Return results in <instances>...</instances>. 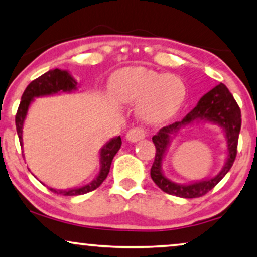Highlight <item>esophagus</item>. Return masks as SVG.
<instances>
[{
    "label": "esophagus",
    "instance_id": "1",
    "mask_svg": "<svg viewBox=\"0 0 257 257\" xmlns=\"http://www.w3.org/2000/svg\"><path fill=\"white\" fill-rule=\"evenodd\" d=\"M145 138V131L143 128L135 127L126 133V139L131 143H136Z\"/></svg>",
    "mask_w": 257,
    "mask_h": 257
}]
</instances>
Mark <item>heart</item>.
<instances>
[{
    "label": "heart",
    "instance_id": "1",
    "mask_svg": "<svg viewBox=\"0 0 257 257\" xmlns=\"http://www.w3.org/2000/svg\"><path fill=\"white\" fill-rule=\"evenodd\" d=\"M113 93L120 104L139 102L137 112L143 121L159 124L178 112L185 100L186 87L177 75L132 67L114 75Z\"/></svg>",
    "mask_w": 257,
    "mask_h": 257
}]
</instances>
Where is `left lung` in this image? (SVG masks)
<instances>
[{"label":"left lung","mask_w":257,"mask_h":257,"mask_svg":"<svg viewBox=\"0 0 257 257\" xmlns=\"http://www.w3.org/2000/svg\"><path fill=\"white\" fill-rule=\"evenodd\" d=\"M212 122L218 124L223 130L227 141V159L221 172L215 178L196 181L189 185H179L172 182L162 172V161L172 140V137L182 127L194 122ZM241 130V111L234 96L229 92L225 85L219 84L204 94L196 105V107L189 112L183 120L165 126L159 130L156 136L152 137V142L156 146V157L151 168L152 181L159 189L166 194L177 196L182 198H197L204 196L206 192L217 185L234 164L237 153L238 135Z\"/></svg>","instance_id":"1"}]
</instances>
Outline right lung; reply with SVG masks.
Masks as SVG:
<instances>
[{"label":"right lung","instance_id":"right-lung-1","mask_svg":"<svg viewBox=\"0 0 257 257\" xmlns=\"http://www.w3.org/2000/svg\"><path fill=\"white\" fill-rule=\"evenodd\" d=\"M78 89V82L75 81L74 78L69 74L68 71L66 69H51V71L46 72L45 74L39 76L38 79L33 80V81L27 86V88L23 92L21 102H20L18 113L15 116V125L16 131H18V136L20 139V144H23L22 139V128L23 124H25L27 113H28V108L35 98L39 96H47V95H54L59 94V93H71ZM121 146V138L120 136L114 137V138L109 139L106 144L100 149L99 157H100V170L96 175V177L93 179L91 183L86 184L84 186L74 189H66V190H56L53 188H49V190L58 195L63 196H79L87 194L89 191H93L96 188L101 185V183L105 181L107 177L109 169H111V164L113 161V157L116 155Z\"/></svg>","mask_w":257,"mask_h":257}]
</instances>
